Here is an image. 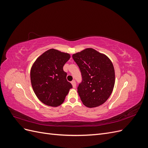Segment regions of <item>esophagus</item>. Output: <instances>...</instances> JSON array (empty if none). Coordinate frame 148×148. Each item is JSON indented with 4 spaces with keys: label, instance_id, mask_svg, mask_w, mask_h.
I'll return each mask as SVG.
<instances>
[{
    "label": "esophagus",
    "instance_id": "esophagus-1",
    "mask_svg": "<svg viewBox=\"0 0 148 148\" xmlns=\"http://www.w3.org/2000/svg\"><path fill=\"white\" fill-rule=\"evenodd\" d=\"M71 84H72L73 88H76V86H77V84H76V82H75V80H73V81L71 82Z\"/></svg>",
    "mask_w": 148,
    "mask_h": 148
}]
</instances>
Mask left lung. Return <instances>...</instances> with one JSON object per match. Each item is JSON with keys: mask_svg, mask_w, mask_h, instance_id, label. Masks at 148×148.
Segmentation results:
<instances>
[{"mask_svg": "<svg viewBox=\"0 0 148 148\" xmlns=\"http://www.w3.org/2000/svg\"><path fill=\"white\" fill-rule=\"evenodd\" d=\"M72 57L82 73V82L78 86V92L83 104L89 108L103 104L115 84V70L111 60L92 48L74 53Z\"/></svg>", "mask_w": 148, "mask_h": 148, "instance_id": "left-lung-1", "label": "left lung"}]
</instances>
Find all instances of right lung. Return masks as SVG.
I'll return each instance as SVG.
<instances>
[{
    "mask_svg": "<svg viewBox=\"0 0 148 148\" xmlns=\"http://www.w3.org/2000/svg\"><path fill=\"white\" fill-rule=\"evenodd\" d=\"M70 58L68 53L51 49L34 62L30 71L31 83L35 95L44 104L59 106L72 88L63 70Z\"/></svg>",
    "mask_w": 148,
    "mask_h": 148,
    "instance_id": "add662e5",
    "label": "right lung"
}]
</instances>
